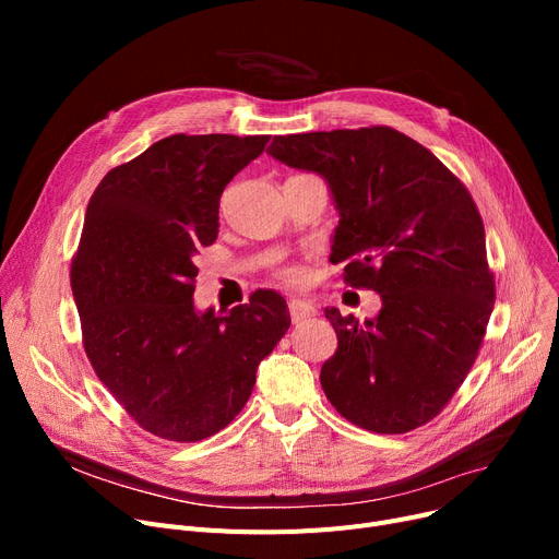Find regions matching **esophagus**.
Listing matches in <instances>:
<instances>
[{"instance_id": "34e87169", "label": "esophagus", "mask_w": 559, "mask_h": 559, "mask_svg": "<svg viewBox=\"0 0 559 559\" xmlns=\"http://www.w3.org/2000/svg\"><path fill=\"white\" fill-rule=\"evenodd\" d=\"M287 308H289V319L295 321V324H301L304 319H310V317H314V306L312 304H306V301H301V299H292L289 304H287Z\"/></svg>"}]
</instances>
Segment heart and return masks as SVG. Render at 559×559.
Listing matches in <instances>:
<instances>
[{"label":"heart","instance_id":"b5f03b06","mask_svg":"<svg viewBox=\"0 0 559 559\" xmlns=\"http://www.w3.org/2000/svg\"><path fill=\"white\" fill-rule=\"evenodd\" d=\"M276 274L287 285H301L306 281V270L301 267V264H285V267H278Z\"/></svg>","mask_w":559,"mask_h":559}]
</instances>
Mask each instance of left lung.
I'll use <instances>...</instances> for the list:
<instances>
[{
  "mask_svg": "<svg viewBox=\"0 0 559 559\" xmlns=\"http://www.w3.org/2000/svg\"><path fill=\"white\" fill-rule=\"evenodd\" d=\"M270 154L324 176L340 211L331 260L383 299L365 324L326 308L337 350L319 380L337 413L401 435L435 419L472 371L493 310L485 226L457 176L392 127L276 135Z\"/></svg>",
  "mask_w": 559,
  "mask_h": 559,
  "instance_id": "left-lung-1",
  "label": "left lung"
}]
</instances>
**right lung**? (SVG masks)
I'll return each mask as SVG.
<instances>
[{
    "mask_svg": "<svg viewBox=\"0 0 559 559\" xmlns=\"http://www.w3.org/2000/svg\"><path fill=\"white\" fill-rule=\"evenodd\" d=\"M270 135H186L112 167L91 197L70 283L85 356L129 417L169 442L226 428L255 369L289 329L287 304L255 289L226 314L194 310V255L217 240L219 197Z\"/></svg>",
    "mask_w": 559,
    "mask_h": 559,
    "instance_id": "1",
    "label": "right lung"
}]
</instances>
